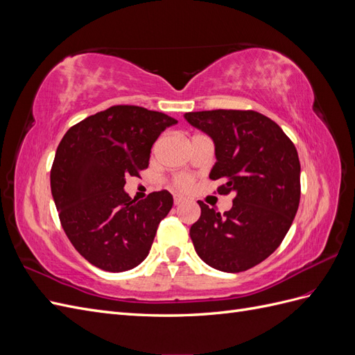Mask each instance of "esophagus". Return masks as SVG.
Segmentation results:
<instances>
[{
  "instance_id": "obj_1",
  "label": "esophagus",
  "mask_w": 355,
  "mask_h": 355,
  "mask_svg": "<svg viewBox=\"0 0 355 355\" xmlns=\"http://www.w3.org/2000/svg\"><path fill=\"white\" fill-rule=\"evenodd\" d=\"M184 201H185V198L182 197V196H178V194H176V196L173 197V202L176 204V206H178V204H182Z\"/></svg>"
}]
</instances>
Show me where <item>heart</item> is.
<instances>
[{"label":"heart","instance_id":"obj_1","mask_svg":"<svg viewBox=\"0 0 355 355\" xmlns=\"http://www.w3.org/2000/svg\"><path fill=\"white\" fill-rule=\"evenodd\" d=\"M175 185H176L179 189H187V188H189V185H191V178H188V176H179V178L175 180Z\"/></svg>","mask_w":355,"mask_h":355}]
</instances>
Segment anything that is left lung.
<instances>
[{
	"label": "left lung",
	"instance_id": "left-lung-1",
	"mask_svg": "<svg viewBox=\"0 0 355 355\" xmlns=\"http://www.w3.org/2000/svg\"><path fill=\"white\" fill-rule=\"evenodd\" d=\"M185 120L214 144L210 179L234 192L223 214L198 201L200 219L189 230L194 249L209 266L241 272L265 261L292 227L300 198V164L282 127L254 111L187 112Z\"/></svg>",
	"mask_w": 355,
	"mask_h": 355
}]
</instances>
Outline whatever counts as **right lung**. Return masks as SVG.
Wrapping results in <instances>:
<instances>
[{
  "mask_svg": "<svg viewBox=\"0 0 355 355\" xmlns=\"http://www.w3.org/2000/svg\"><path fill=\"white\" fill-rule=\"evenodd\" d=\"M178 121L141 106H111L71 127L50 171L63 231L92 265L110 272L137 266L173 206L168 191L132 200L125 178L148 167L151 148Z\"/></svg>",
  "mask_w": 355,
  "mask_h": 355,
  "instance_id": "right-lung-1",
  "label": "right lung"
}]
</instances>
